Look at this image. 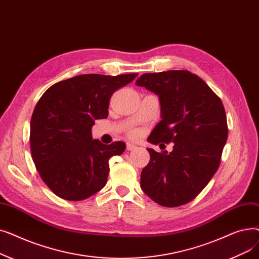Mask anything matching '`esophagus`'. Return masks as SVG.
Wrapping results in <instances>:
<instances>
[{
	"mask_svg": "<svg viewBox=\"0 0 259 259\" xmlns=\"http://www.w3.org/2000/svg\"><path fill=\"white\" fill-rule=\"evenodd\" d=\"M137 148H138V146H137V145L131 144V143H127V150H128V151L135 150V149H137Z\"/></svg>",
	"mask_w": 259,
	"mask_h": 259,
	"instance_id": "esophagus-1",
	"label": "esophagus"
}]
</instances>
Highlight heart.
Returning a JSON list of instances; mask_svg holds the SVG:
<instances>
[{
    "instance_id": "obj_1",
    "label": "heart",
    "mask_w": 259,
    "mask_h": 259,
    "mask_svg": "<svg viewBox=\"0 0 259 259\" xmlns=\"http://www.w3.org/2000/svg\"><path fill=\"white\" fill-rule=\"evenodd\" d=\"M139 135H140V133H139L138 131H131V132H130V137L133 138V139H137V138L139 137Z\"/></svg>"
}]
</instances>
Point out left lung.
I'll use <instances>...</instances> for the list:
<instances>
[{
  "mask_svg": "<svg viewBox=\"0 0 259 259\" xmlns=\"http://www.w3.org/2000/svg\"><path fill=\"white\" fill-rule=\"evenodd\" d=\"M135 84L159 97L161 120L148 141L174 143L170 153L148 149L150 161L142 171L141 188L160 206H183L202 191L220 167L228 139L225 107L188 70L145 73Z\"/></svg>",
  "mask_w": 259,
  "mask_h": 259,
  "instance_id": "8db88e82",
  "label": "left lung"
}]
</instances>
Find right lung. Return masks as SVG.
I'll list each match as a JSON object with an SVG mask.
<instances>
[{"label": "right lung", "instance_id": "add662e5", "mask_svg": "<svg viewBox=\"0 0 259 259\" xmlns=\"http://www.w3.org/2000/svg\"><path fill=\"white\" fill-rule=\"evenodd\" d=\"M81 74L61 80L42 95L30 120V151L40 179L66 200H83L106 185L109 159L125 151L124 142L92 140L95 119L108 117L111 95L137 77Z\"/></svg>", "mask_w": 259, "mask_h": 259}]
</instances>
